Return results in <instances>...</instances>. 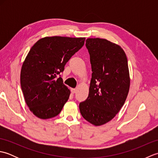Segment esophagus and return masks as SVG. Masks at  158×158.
<instances>
[{
  "instance_id": "obj_1",
  "label": "esophagus",
  "mask_w": 158,
  "mask_h": 158,
  "mask_svg": "<svg viewBox=\"0 0 158 158\" xmlns=\"http://www.w3.org/2000/svg\"><path fill=\"white\" fill-rule=\"evenodd\" d=\"M71 92H72L73 94L76 93V92H77V89H71Z\"/></svg>"
}]
</instances>
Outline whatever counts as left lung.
<instances>
[{
	"mask_svg": "<svg viewBox=\"0 0 158 158\" xmlns=\"http://www.w3.org/2000/svg\"><path fill=\"white\" fill-rule=\"evenodd\" d=\"M92 79L88 97L79 104L81 115L95 126L115 117L128 94L130 78L127 60L121 47L108 40L88 38Z\"/></svg>",
	"mask_w": 158,
	"mask_h": 158,
	"instance_id": "left-lung-1",
	"label": "left lung"
}]
</instances>
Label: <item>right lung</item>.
<instances>
[{
	"instance_id": "right-lung-1",
	"label": "right lung",
	"mask_w": 158,
	"mask_h": 158,
	"mask_svg": "<svg viewBox=\"0 0 158 158\" xmlns=\"http://www.w3.org/2000/svg\"><path fill=\"white\" fill-rule=\"evenodd\" d=\"M85 37L45 36L30 50L22 64L20 83L30 110L42 119L57 116L69 100L70 89L58 75Z\"/></svg>"
}]
</instances>
